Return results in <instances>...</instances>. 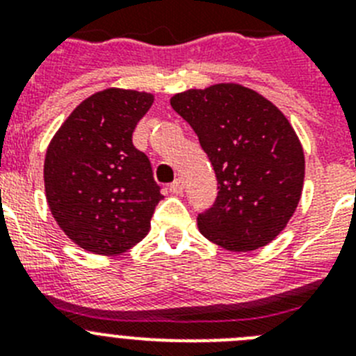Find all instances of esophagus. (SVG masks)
Returning <instances> with one entry per match:
<instances>
[{"label": "esophagus", "instance_id": "esophagus-1", "mask_svg": "<svg viewBox=\"0 0 356 356\" xmlns=\"http://www.w3.org/2000/svg\"><path fill=\"white\" fill-rule=\"evenodd\" d=\"M184 187H185L184 180H181V178H176V180L169 185V191H171L172 194H181L184 193Z\"/></svg>", "mask_w": 356, "mask_h": 356}]
</instances>
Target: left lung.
Instances as JSON below:
<instances>
[{
    "mask_svg": "<svg viewBox=\"0 0 356 356\" xmlns=\"http://www.w3.org/2000/svg\"><path fill=\"white\" fill-rule=\"evenodd\" d=\"M217 178L213 205L197 213L203 237L228 251L266 246L300 203L305 155L294 128L269 99L238 83L175 94Z\"/></svg>",
    "mask_w": 356,
    "mask_h": 356,
    "instance_id": "1",
    "label": "left lung"
}]
</instances>
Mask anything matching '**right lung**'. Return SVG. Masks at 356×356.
I'll return each mask as SVG.
<instances>
[{
    "mask_svg": "<svg viewBox=\"0 0 356 356\" xmlns=\"http://www.w3.org/2000/svg\"><path fill=\"white\" fill-rule=\"evenodd\" d=\"M153 94L105 89L81 102L56 131L44 160L46 200L64 234L96 254L143 241L162 200L149 159L131 143Z\"/></svg>",
    "mask_w": 356,
    "mask_h": 356,
    "instance_id": "add662e5",
    "label": "right lung"
}]
</instances>
